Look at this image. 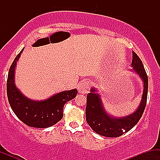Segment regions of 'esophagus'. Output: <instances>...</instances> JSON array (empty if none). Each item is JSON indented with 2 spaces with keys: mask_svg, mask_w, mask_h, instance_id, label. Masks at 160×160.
Masks as SVG:
<instances>
[{
  "mask_svg": "<svg viewBox=\"0 0 160 160\" xmlns=\"http://www.w3.org/2000/svg\"><path fill=\"white\" fill-rule=\"evenodd\" d=\"M89 89H90V83L89 81H82L78 86V91L82 94L87 93Z\"/></svg>",
  "mask_w": 160,
  "mask_h": 160,
  "instance_id": "1",
  "label": "esophagus"
}]
</instances>
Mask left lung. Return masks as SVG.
Returning a JSON list of instances; mask_svg holds the SVG:
<instances>
[{
  "label": "left lung",
  "mask_w": 160,
  "mask_h": 160,
  "mask_svg": "<svg viewBox=\"0 0 160 160\" xmlns=\"http://www.w3.org/2000/svg\"><path fill=\"white\" fill-rule=\"evenodd\" d=\"M132 66L144 82V91L140 105L137 111L122 118H115L109 116L104 111L99 95L94 88L86 97V120L93 131L100 135L109 138L120 137L132 129L142 117L147 104L148 91V78L142 62L138 56L132 51Z\"/></svg>",
  "instance_id": "1"
}]
</instances>
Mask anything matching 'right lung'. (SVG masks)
I'll list each match as a JSON object with an SVG mask.
<instances>
[{"label":"right lung","instance_id":"add662e5","mask_svg":"<svg viewBox=\"0 0 160 160\" xmlns=\"http://www.w3.org/2000/svg\"><path fill=\"white\" fill-rule=\"evenodd\" d=\"M22 51L23 49L16 56L9 70L7 81L8 102L14 113L25 125L31 127L48 128L62 120L64 105L76 97L78 90L74 89L61 92L48 99L40 102L31 100L24 96L14 83L16 62Z\"/></svg>","mask_w":160,"mask_h":160}]
</instances>
